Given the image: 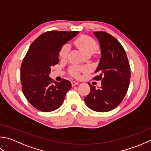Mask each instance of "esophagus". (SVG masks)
I'll use <instances>...</instances> for the list:
<instances>
[{
  "instance_id": "34e87169",
  "label": "esophagus",
  "mask_w": 151,
  "mask_h": 151,
  "mask_svg": "<svg viewBox=\"0 0 151 151\" xmlns=\"http://www.w3.org/2000/svg\"><path fill=\"white\" fill-rule=\"evenodd\" d=\"M71 83H72V86H75L76 85H78V82H76V81H72Z\"/></svg>"
}]
</instances>
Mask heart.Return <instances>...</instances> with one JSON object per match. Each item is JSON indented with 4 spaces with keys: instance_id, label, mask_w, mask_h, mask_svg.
<instances>
[{
    "instance_id": "obj_1",
    "label": "heart",
    "mask_w": 151,
    "mask_h": 151,
    "mask_svg": "<svg viewBox=\"0 0 151 151\" xmlns=\"http://www.w3.org/2000/svg\"><path fill=\"white\" fill-rule=\"evenodd\" d=\"M74 44L78 47L83 53L87 56H89L92 54L95 53L98 48L97 43L95 42L91 37L86 35H83L79 36L74 40ZM70 51V47L67 44H63L58 52V57L60 58H65L68 53ZM87 69V67H79L78 66H72L70 68L69 73L70 75L78 78L79 76V73L82 70H86Z\"/></svg>"
}]
</instances>
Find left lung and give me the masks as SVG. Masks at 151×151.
I'll return each mask as SVG.
<instances>
[{
  "label": "left lung",
  "instance_id": "1",
  "mask_svg": "<svg viewBox=\"0 0 151 151\" xmlns=\"http://www.w3.org/2000/svg\"><path fill=\"white\" fill-rule=\"evenodd\" d=\"M100 42L101 57L93 79L101 80L96 89L88 83L91 92L84 98L89 108L98 112L115 109L124 99L130 81V67L124 47L115 37L105 31L94 32Z\"/></svg>",
  "mask_w": 151,
  "mask_h": 151
}]
</instances>
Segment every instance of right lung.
<instances>
[{
	"mask_svg": "<svg viewBox=\"0 0 151 151\" xmlns=\"http://www.w3.org/2000/svg\"><path fill=\"white\" fill-rule=\"evenodd\" d=\"M78 31L50 30L39 36L24 57L21 66V83L24 96L40 111L58 109L72 87L70 81H55L49 76L51 68L58 63V52L62 45Z\"/></svg>",
	"mask_w": 151,
	"mask_h": 151,
	"instance_id": "obj_1",
	"label": "right lung"
}]
</instances>
